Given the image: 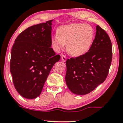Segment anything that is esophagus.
<instances>
[{
    "label": "esophagus",
    "instance_id": "obj_1",
    "mask_svg": "<svg viewBox=\"0 0 123 123\" xmlns=\"http://www.w3.org/2000/svg\"><path fill=\"white\" fill-rule=\"evenodd\" d=\"M61 59H62V61H63V62H65L66 61V60H67L66 56H65V55H62Z\"/></svg>",
    "mask_w": 123,
    "mask_h": 123
}]
</instances>
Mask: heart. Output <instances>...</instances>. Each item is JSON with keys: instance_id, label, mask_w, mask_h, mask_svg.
<instances>
[{"instance_id": "1", "label": "heart", "mask_w": 123, "mask_h": 123, "mask_svg": "<svg viewBox=\"0 0 123 123\" xmlns=\"http://www.w3.org/2000/svg\"><path fill=\"white\" fill-rule=\"evenodd\" d=\"M57 32L58 36H55L51 39L53 49L58 52L67 44V52L75 57L87 52L94 39V29L88 24L72 23L62 25Z\"/></svg>"}]
</instances>
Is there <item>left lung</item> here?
Segmentation results:
<instances>
[{"label":"left lung","mask_w":123,"mask_h":123,"mask_svg":"<svg viewBox=\"0 0 123 123\" xmlns=\"http://www.w3.org/2000/svg\"><path fill=\"white\" fill-rule=\"evenodd\" d=\"M96 29L95 37L89 51L66 62V82L75 94H89L102 84L108 75L113 56L111 42L99 25H97Z\"/></svg>","instance_id":"8db88e82"}]
</instances>
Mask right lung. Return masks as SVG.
<instances>
[{
    "mask_svg": "<svg viewBox=\"0 0 123 123\" xmlns=\"http://www.w3.org/2000/svg\"><path fill=\"white\" fill-rule=\"evenodd\" d=\"M52 20L25 29L12 47L10 71L13 84L19 94L26 98L41 94L52 68L60 59L51 47Z\"/></svg>",
    "mask_w": 123,
    "mask_h": 123,
    "instance_id": "1",
    "label": "right lung"
}]
</instances>
